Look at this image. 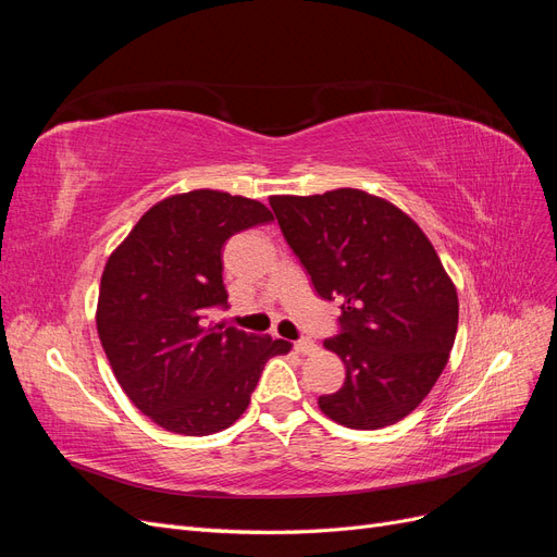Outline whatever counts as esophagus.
<instances>
[{
	"instance_id": "esophagus-1",
	"label": "esophagus",
	"mask_w": 557,
	"mask_h": 557,
	"mask_svg": "<svg viewBox=\"0 0 557 557\" xmlns=\"http://www.w3.org/2000/svg\"><path fill=\"white\" fill-rule=\"evenodd\" d=\"M295 350L299 352V356H311V352L315 350V344L311 339H299V342H295Z\"/></svg>"
}]
</instances>
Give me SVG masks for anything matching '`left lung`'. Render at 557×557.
I'll use <instances>...</instances> for the list:
<instances>
[{"label": "left lung", "mask_w": 557, "mask_h": 557, "mask_svg": "<svg viewBox=\"0 0 557 557\" xmlns=\"http://www.w3.org/2000/svg\"><path fill=\"white\" fill-rule=\"evenodd\" d=\"M285 242L323 299L342 301L325 348L346 364L318 397L350 430L395 425L442 376L458 332V290L425 232L393 201L358 188L269 197Z\"/></svg>", "instance_id": "left-lung-1"}]
</instances>
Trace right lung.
Instances as JSON below:
<instances>
[{
    "instance_id": "right-lung-1",
    "label": "right lung",
    "mask_w": 557,
    "mask_h": 557,
    "mask_svg": "<svg viewBox=\"0 0 557 557\" xmlns=\"http://www.w3.org/2000/svg\"><path fill=\"white\" fill-rule=\"evenodd\" d=\"M274 221L262 201L190 190L150 207L111 252L97 299V334L113 376L166 432L215 434L248 409L269 358L293 344L209 323L223 307V244Z\"/></svg>"
}]
</instances>
